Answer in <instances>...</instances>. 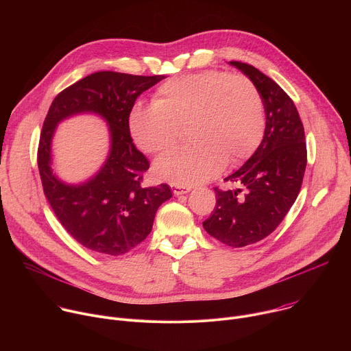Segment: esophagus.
I'll list each match as a JSON object with an SVG mask.
<instances>
[{
	"instance_id": "34e87169",
	"label": "esophagus",
	"mask_w": 351,
	"mask_h": 351,
	"mask_svg": "<svg viewBox=\"0 0 351 351\" xmlns=\"http://www.w3.org/2000/svg\"><path fill=\"white\" fill-rule=\"evenodd\" d=\"M172 191L175 195H180V194H186L191 190V187H187V186H178V184H172L171 186Z\"/></svg>"
}]
</instances>
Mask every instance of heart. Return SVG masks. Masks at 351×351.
Instances as JSON below:
<instances>
[{"mask_svg":"<svg viewBox=\"0 0 351 351\" xmlns=\"http://www.w3.org/2000/svg\"><path fill=\"white\" fill-rule=\"evenodd\" d=\"M186 128L195 144L160 157L154 171L189 187L215 178L228 161L237 165L254 154L265 130L257 86L222 71L179 76L158 87L153 104L136 106L129 117L133 141L148 154L173 147Z\"/></svg>","mask_w":351,"mask_h":351,"instance_id":"obj_1","label":"heart"}]
</instances>
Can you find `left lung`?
<instances>
[{"label": "left lung", "instance_id": "left-lung-1", "mask_svg": "<svg viewBox=\"0 0 351 351\" xmlns=\"http://www.w3.org/2000/svg\"><path fill=\"white\" fill-rule=\"evenodd\" d=\"M229 64L257 86L265 132L256 153L225 179L242 189L215 187L217 206L203 226L223 244L244 247L271 234L294 204L306 172L307 147L297 108L280 86L252 65Z\"/></svg>", "mask_w": 351, "mask_h": 351}]
</instances>
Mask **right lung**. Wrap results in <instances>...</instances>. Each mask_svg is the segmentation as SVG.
Masks as SVG:
<instances>
[{
  "mask_svg": "<svg viewBox=\"0 0 351 351\" xmlns=\"http://www.w3.org/2000/svg\"><path fill=\"white\" fill-rule=\"evenodd\" d=\"M165 79L111 71L91 73L61 91L43 123L37 164L44 194L65 230L83 247L106 256H122L153 229L157 210L172 197L162 183L143 187L148 160L136 148L129 115L137 97ZM79 113L103 117L110 130V153L88 181L72 185L52 171V137L56 126Z\"/></svg>",
  "mask_w": 351,
  "mask_h": 351,
  "instance_id": "right-lung-1",
  "label": "right lung"
}]
</instances>
